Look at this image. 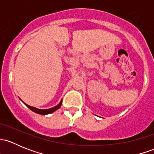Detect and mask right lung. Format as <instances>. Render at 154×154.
<instances>
[{
    "instance_id": "add662e5",
    "label": "right lung",
    "mask_w": 154,
    "mask_h": 154,
    "mask_svg": "<svg viewBox=\"0 0 154 154\" xmlns=\"http://www.w3.org/2000/svg\"><path fill=\"white\" fill-rule=\"evenodd\" d=\"M62 102H63V100H61V101H60V103H59L58 105H57L56 106L53 107V108H51V109H37V108H35V107L29 106V105L26 104V103H24L26 105V106L28 107L29 109H30L32 112H34L38 113V114H40V115H48V114H50V113L54 112H55L56 110L58 109L61 106Z\"/></svg>"
}]
</instances>
